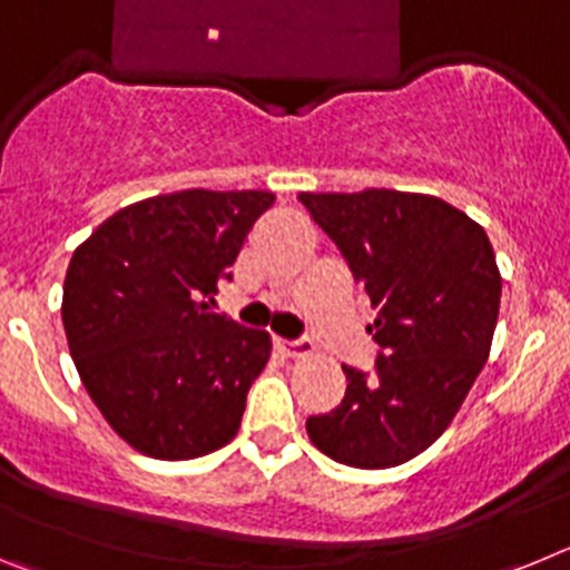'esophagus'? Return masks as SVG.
Here are the masks:
<instances>
[{
    "mask_svg": "<svg viewBox=\"0 0 570 570\" xmlns=\"http://www.w3.org/2000/svg\"><path fill=\"white\" fill-rule=\"evenodd\" d=\"M274 347L282 356H288V360H305V356L314 354V345H311L308 340H296V342L274 340Z\"/></svg>",
    "mask_w": 570,
    "mask_h": 570,
    "instance_id": "34e87169",
    "label": "esophagus"
}]
</instances>
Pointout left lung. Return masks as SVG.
I'll return each mask as SVG.
<instances>
[{"mask_svg":"<svg viewBox=\"0 0 570 570\" xmlns=\"http://www.w3.org/2000/svg\"><path fill=\"white\" fill-rule=\"evenodd\" d=\"M376 311L371 374L305 428L322 454L365 471L420 456L454 422L491 354L502 276L480 223L436 196L367 188L299 194Z\"/></svg>","mask_w":570,"mask_h":570,"instance_id":"8db88e82","label":"left lung"}]
</instances>
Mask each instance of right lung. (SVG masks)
Segmentation results:
<instances>
[{"label":"right lung","instance_id":"right-lung-1","mask_svg":"<svg viewBox=\"0 0 570 570\" xmlns=\"http://www.w3.org/2000/svg\"><path fill=\"white\" fill-rule=\"evenodd\" d=\"M274 199L205 188L150 196L108 216L70 256V356L99 414L139 454L196 460L239 431L274 345L205 299Z\"/></svg>","mask_w":570,"mask_h":570}]
</instances>
